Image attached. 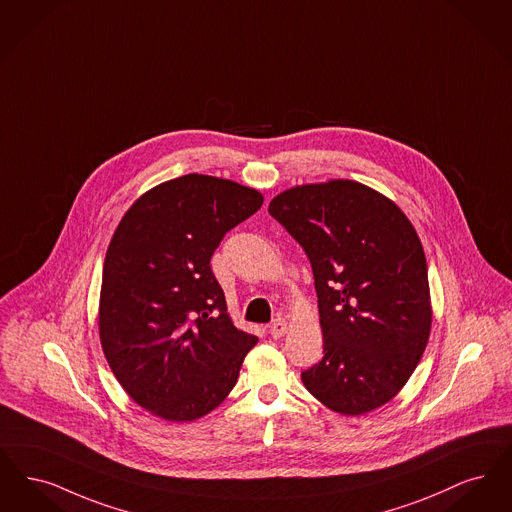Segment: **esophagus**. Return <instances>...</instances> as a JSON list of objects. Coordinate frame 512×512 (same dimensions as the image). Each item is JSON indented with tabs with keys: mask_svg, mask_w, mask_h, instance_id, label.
<instances>
[{
	"mask_svg": "<svg viewBox=\"0 0 512 512\" xmlns=\"http://www.w3.org/2000/svg\"><path fill=\"white\" fill-rule=\"evenodd\" d=\"M287 329H289L287 321L279 317V319H275V321L269 325V334H271L273 338H281L283 334L287 333Z\"/></svg>",
	"mask_w": 512,
	"mask_h": 512,
	"instance_id": "1",
	"label": "esophagus"
}]
</instances>
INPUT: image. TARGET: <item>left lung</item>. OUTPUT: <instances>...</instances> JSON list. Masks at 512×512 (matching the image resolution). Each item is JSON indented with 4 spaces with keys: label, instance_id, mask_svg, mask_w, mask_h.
Instances as JSON below:
<instances>
[{
    "label": "left lung",
    "instance_id": "1",
    "mask_svg": "<svg viewBox=\"0 0 512 512\" xmlns=\"http://www.w3.org/2000/svg\"><path fill=\"white\" fill-rule=\"evenodd\" d=\"M267 210L312 264L325 356L302 373L304 386L340 415L388 403L419 365L432 327L413 223L394 200L352 179L290 187Z\"/></svg>",
    "mask_w": 512,
    "mask_h": 512
}]
</instances>
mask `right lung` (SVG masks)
I'll return each instance as SVG.
<instances>
[{
  "mask_svg": "<svg viewBox=\"0 0 512 512\" xmlns=\"http://www.w3.org/2000/svg\"><path fill=\"white\" fill-rule=\"evenodd\" d=\"M262 202L237 181L187 174L143 193L114 229L99 296L101 348L126 394L164 421L214 411L258 342L233 325L210 258Z\"/></svg>",
  "mask_w": 512,
  "mask_h": 512,
  "instance_id": "obj_1",
  "label": "right lung"
}]
</instances>
